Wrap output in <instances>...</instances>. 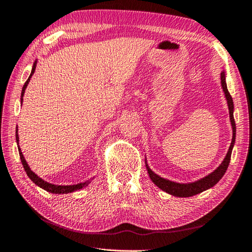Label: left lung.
<instances>
[{
  "instance_id": "obj_1",
  "label": "left lung",
  "mask_w": 252,
  "mask_h": 252,
  "mask_svg": "<svg viewBox=\"0 0 252 252\" xmlns=\"http://www.w3.org/2000/svg\"><path fill=\"white\" fill-rule=\"evenodd\" d=\"M220 80H221V86H222V91L225 93V96L227 99L228 102V107H229V114H230V121H231L232 125V130H233V136H232V141L231 145H230L228 153L225 157L224 161L221 162L220 166L213 171L211 174H209L208 176L199 179V181L195 182V183H191V184H178V183H174L168 181V179H164L160 176H158L157 174H155L154 172L151 170L148 164H146V167L148 169V173L150 175V178L152 179V182L160 188L161 190L166 191L169 194H172V195L177 196V197H189V196H193L196 195V194L203 192L207 189L211 188L215 184L219 183L220 179L224 176L225 172L229 166L230 162V158H231V152H232V148L234 145L235 141V121L233 118V101H232V97L230 95V93L228 92L227 89V84H226V78H225V73L222 71L220 74Z\"/></svg>"
}]
</instances>
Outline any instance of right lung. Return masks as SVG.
<instances>
[{"mask_svg": "<svg viewBox=\"0 0 252 252\" xmlns=\"http://www.w3.org/2000/svg\"><path fill=\"white\" fill-rule=\"evenodd\" d=\"M35 63H37V62L34 61L33 65H32V74H31L30 78L27 79L25 84H24V86H23L22 94H21V97H23L26 86H27L28 82H30V80H31V77H32V74L34 73ZM21 101H23L22 98H21ZM16 139H17V142L19 143L18 128H17V132H16ZM18 148H19V154H20L21 161H22V164H23V167H24V170H25V172H26V174L28 175V177H30L35 185L39 186L40 188H42V189H44V190H46V191H48V192H50V193H55V194H66V193H70V192L77 191V190H79V189H82V188H84V187H86V186H88V185L91 183V179H90V181H86V182H84V183L78 184V185H73V186H57V185H53V184H49V183H47V182H45V181H43L42 178H40L37 174H34L33 172L31 170V168L28 167V164H27V162H26V160H25V158H24L22 152H21L20 147H18Z\"/></svg>", "mask_w": 252, "mask_h": 252, "instance_id": "add662e5", "label": "right lung"}]
</instances>
